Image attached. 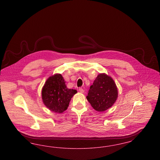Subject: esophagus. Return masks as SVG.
Listing matches in <instances>:
<instances>
[{
    "label": "esophagus",
    "instance_id": "1",
    "mask_svg": "<svg viewBox=\"0 0 160 160\" xmlns=\"http://www.w3.org/2000/svg\"><path fill=\"white\" fill-rule=\"evenodd\" d=\"M79 91H80V93H83L84 91L83 89L82 88H79Z\"/></svg>",
    "mask_w": 160,
    "mask_h": 160
}]
</instances>
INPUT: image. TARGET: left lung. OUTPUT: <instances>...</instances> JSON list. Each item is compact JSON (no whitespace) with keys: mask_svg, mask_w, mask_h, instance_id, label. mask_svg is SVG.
Here are the masks:
<instances>
[{"mask_svg":"<svg viewBox=\"0 0 160 160\" xmlns=\"http://www.w3.org/2000/svg\"><path fill=\"white\" fill-rule=\"evenodd\" d=\"M118 91L113 79L105 73H100L90 87L86 98L98 112H104L117 100Z\"/></svg>","mask_w":160,"mask_h":160,"instance_id":"left-lung-1","label":"left lung"}]
</instances>
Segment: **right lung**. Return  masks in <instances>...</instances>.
Listing matches in <instances>:
<instances>
[{"mask_svg":"<svg viewBox=\"0 0 160 160\" xmlns=\"http://www.w3.org/2000/svg\"><path fill=\"white\" fill-rule=\"evenodd\" d=\"M77 91L68 89L61 74H55L48 78L42 89V99L50 110L62 113L69 106L72 97Z\"/></svg>","mask_w":160,"mask_h":160,"instance_id":"add662e5","label":"right lung"}]
</instances>
